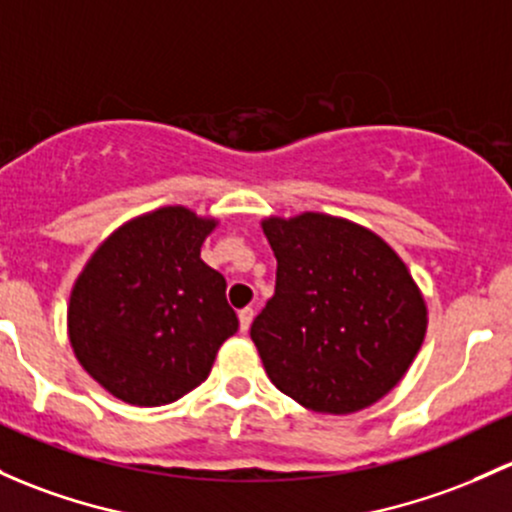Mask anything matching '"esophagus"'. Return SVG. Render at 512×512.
Returning <instances> with one entry per match:
<instances>
[{"mask_svg":"<svg viewBox=\"0 0 512 512\" xmlns=\"http://www.w3.org/2000/svg\"><path fill=\"white\" fill-rule=\"evenodd\" d=\"M252 316H255V311H252L250 306H247V309H240L238 319H240V331H242V333H245L247 328H250V324H252Z\"/></svg>","mask_w":512,"mask_h":512,"instance_id":"1","label":"esophagus"}]
</instances>
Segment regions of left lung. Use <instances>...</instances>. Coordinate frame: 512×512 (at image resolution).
Returning <instances> with one entry per match:
<instances>
[{
  "instance_id": "obj_1",
  "label": "left lung",
  "mask_w": 512,
  "mask_h": 512,
  "mask_svg": "<svg viewBox=\"0 0 512 512\" xmlns=\"http://www.w3.org/2000/svg\"><path fill=\"white\" fill-rule=\"evenodd\" d=\"M274 297L250 336L277 390L306 410L351 414L387 395L427 333V306L383 238L324 213L262 220Z\"/></svg>"
}]
</instances>
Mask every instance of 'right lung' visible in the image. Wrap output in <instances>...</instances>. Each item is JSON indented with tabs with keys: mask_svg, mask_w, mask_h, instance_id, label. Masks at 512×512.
Segmentation results:
<instances>
[{
	"mask_svg": "<svg viewBox=\"0 0 512 512\" xmlns=\"http://www.w3.org/2000/svg\"><path fill=\"white\" fill-rule=\"evenodd\" d=\"M215 225L184 206L139 215L102 242L75 279V358L117 400H179L208 378L218 348L238 331L225 277L201 260Z\"/></svg>",
	"mask_w": 512,
	"mask_h": 512,
	"instance_id": "obj_1",
	"label": "right lung"
}]
</instances>
